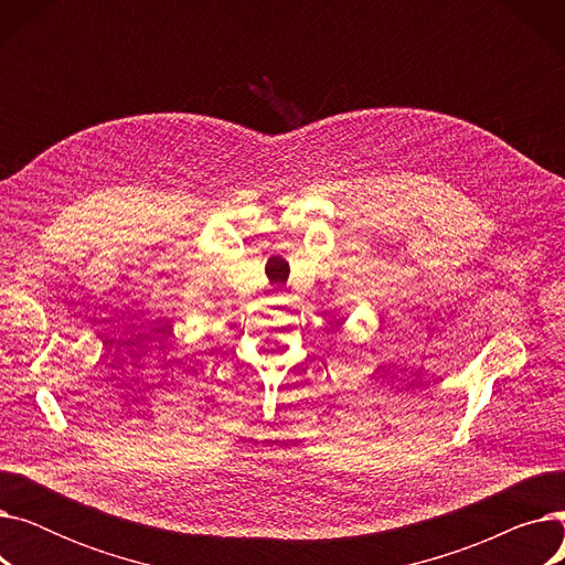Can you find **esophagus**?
<instances>
[{
    "label": "esophagus",
    "mask_w": 565,
    "mask_h": 565,
    "mask_svg": "<svg viewBox=\"0 0 565 565\" xmlns=\"http://www.w3.org/2000/svg\"><path fill=\"white\" fill-rule=\"evenodd\" d=\"M275 295H281V292H279V290H277V292H275Z\"/></svg>",
    "instance_id": "34e87169"
}]
</instances>
